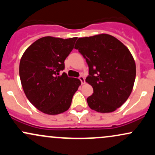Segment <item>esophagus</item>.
<instances>
[{
    "mask_svg": "<svg viewBox=\"0 0 155 155\" xmlns=\"http://www.w3.org/2000/svg\"><path fill=\"white\" fill-rule=\"evenodd\" d=\"M79 79H80V81H81V84H85V79L82 76H79Z\"/></svg>",
    "mask_w": 155,
    "mask_h": 155,
    "instance_id": "esophagus-1",
    "label": "esophagus"
}]
</instances>
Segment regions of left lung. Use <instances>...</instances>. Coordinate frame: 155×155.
Wrapping results in <instances>:
<instances>
[{
  "instance_id": "obj_1",
  "label": "left lung",
  "mask_w": 155,
  "mask_h": 155,
  "mask_svg": "<svg viewBox=\"0 0 155 155\" xmlns=\"http://www.w3.org/2000/svg\"><path fill=\"white\" fill-rule=\"evenodd\" d=\"M75 49L89 67L86 82L93 88L87 98L89 107L110 113L127 100L136 79V63L126 46L111 35L98 34L79 38Z\"/></svg>"
}]
</instances>
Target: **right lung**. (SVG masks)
<instances>
[{
    "label": "right lung",
    "instance_id": "obj_1",
    "mask_svg": "<svg viewBox=\"0 0 155 155\" xmlns=\"http://www.w3.org/2000/svg\"><path fill=\"white\" fill-rule=\"evenodd\" d=\"M76 39L43 37L32 44L21 58L19 76L23 90L30 102L44 114L66 111L81 85L79 79L68 77L65 73L60 75Z\"/></svg>",
    "mask_w": 155,
    "mask_h": 155
}]
</instances>
